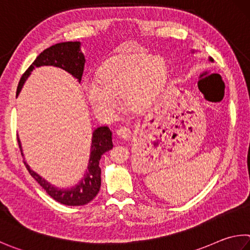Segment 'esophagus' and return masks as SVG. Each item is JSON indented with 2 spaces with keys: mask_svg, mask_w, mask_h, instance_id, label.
I'll return each instance as SVG.
<instances>
[{
  "mask_svg": "<svg viewBox=\"0 0 250 250\" xmlns=\"http://www.w3.org/2000/svg\"><path fill=\"white\" fill-rule=\"evenodd\" d=\"M117 135L122 140H129L131 138V130L128 126H121L117 130Z\"/></svg>",
  "mask_w": 250,
  "mask_h": 250,
  "instance_id": "1",
  "label": "esophagus"
}]
</instances>
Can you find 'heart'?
Segmentation results:
<instances>
[{"instance_id": "heart-1", "label": "heart", "mask_w": 250, "mask_h": 250, "mask_svg": "<svg viewBox=\"0 0 250 250\" xmlns=\"http://www.w3.org/2000/svg\"><path fill=\"white\" fill-rule=\"evenodd\" d=\"M167 65L162 58L146 53H128L113 58L102 67L98 80L84 84L85 94L95 109L111 112L122 96L125 106L141 109L149 105L165 86Z\"/></svg>"}]
</instances>
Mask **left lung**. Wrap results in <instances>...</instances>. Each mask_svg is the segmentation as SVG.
Masks as SVG:
<instances>
[{
	"instance_id": "obj_1",
	"label": "left lung",
	"mask_w": 250,
	"mask_h": 250,
	"mask_svg": "<svg viewBox=\"0 0 250 250\" xmlns=\"http://www.w3.org/2000/svg\"><path fill=\"white\" fill-rule=\"evenodd\" d=\"M208 59H210V61H213V59L210 57V58H208Z\"/></svg>"
}]
</instances>
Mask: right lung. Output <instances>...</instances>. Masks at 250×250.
<instances>
[{
    "mask_svg": "<svg viewBox=\"0 0 250 250\" xmlns=\"http://www.w3.org/2000/svg\"><path fill=\"white\" fill-rule=\"evenodd\" d=\"M84 64L85 58L80 50V42H60L49 47L46 50H43L36 58V60L31 63L30 66L22 74L17 86L16 96L20 94L26 79L30 75L31 71L35 67L42 65H53L61 67V69L69 72L70 74L73 75L74 78L81 82L84 71ZM17 142L18 145H20L22 155L21 141L18 138ZM111 148V131L108 126H99L93 132L92 151H90V157L87 167L88 170H86V174L84 175V178L81 180V183L71 189H59L53 187L48 181L31 170L26 162H24V164L26 168L28 169L29 174L34 177L35 180L44 189V191L54 200L62 204H65V206H84V204H87L92 201L97 196L99 189H101L102 170L101 167H99V161H101L103 154Z\"/></svg>",
    "mask_w": 250,
    "mask_h": 250,
    "instance_id": "obj_1",
    "label": "right lung"
}]
</instances>
